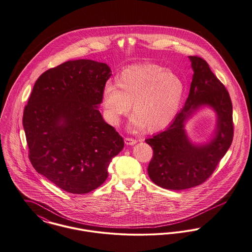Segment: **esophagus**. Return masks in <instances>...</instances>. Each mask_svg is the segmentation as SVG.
<instances>
[{
	"label": "esophagus",
	"instance_id": "esophagus-1",
	"mask_svg": "<svg viewBox=\"0 0 252 252\" xmlns=\"http://www.w3.org/2000/svg\"><path fill=\"white\" fill-rule=\"evenodd\" d=\"M124 141H125V143H126L127 145H134V144H136L137 142V139L132 138V137H125Z\"/></svg>",
	"mask_w": 252,
	"mask_h": 252
}]
</instances>
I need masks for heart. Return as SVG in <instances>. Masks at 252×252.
I'll return each mask as SVG.
<instances>
[{
	"mask_svg": "<svg viewBox=\"0 0 252 252\" xmlns=\"http://www.w3.org/2000/svg\"><path fill=\"white\" fill-rule=\"evenodd\" d=\"M184 92L182 79L157 64L134 65L122 70L116 85L108 82L102 90L107 120L117 125L132 103V125H144L156 131L170 122L176 114Z\"/></svg>",
	"mask_w": 252,
	"mask_h": 252,
	"instance_id": "obj_1",
	"label": "heart"
}]
</instances>
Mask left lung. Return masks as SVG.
<instances>
[{"instance_id": "obj_1", "label": "left lung", "mask_w": 252, "mask_h": 252, "mask_svg": "<svg viewBox=\"0 0 252 252\" xmlns=\"http://www.w3.org/2000/svg\"><path fill=\"white\" fill-rule=\"evenodd\" d=\"M189 60L194 73L183 109L166 130L145 139L153 149L148 175L156 185L167 189L180 190L204 183L227 152L234 135L227 90L205 60L197 56H189ZM201 105H210L216 111L217 131L209 144L194 146L186 137L183 123Z\"/></svg>"}]
</instances>
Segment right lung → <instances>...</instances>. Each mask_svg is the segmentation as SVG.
I'll return each mask as SVG.
<instances>
[{"label":"right lung","instance_id":"obj_1","mask_svg":"<svg viewBox=\"0 0 252 252\" xmlns=\"http://www.w3.org/2000/svg\"><path fill=\"white\" fill-rule=\"evenodd\" d=\"M112 76L106 63L69 61L36 80L25 106L23 126L34 169L74 194L104 183L124 140L98 111Z\"/></svg>","mask_w":252,"mask_h":252}]
</instances>
